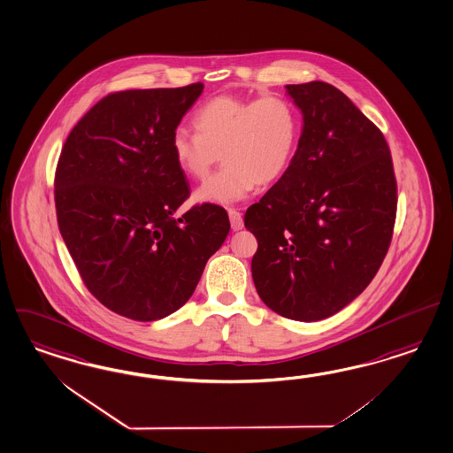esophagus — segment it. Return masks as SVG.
Segmentation results:
<instances>
[{
    "label": "esophagus",
    "instance_id": "esophagus-1",
    "mask_svg": "<svg viewBox=\"0 0 453 453\" xmlns=\"http://www.w3.org/2000/svg\"><path fill=\"white\" fill-rule=\"evenodd\" d=\"M228 217H230V225H232L233 232H238L243 228V219H242V213L236 211L234 208L228 210Z\"/></svg>",
    "mask_w": 453,
    "mask_h": 453
}]
</instances>
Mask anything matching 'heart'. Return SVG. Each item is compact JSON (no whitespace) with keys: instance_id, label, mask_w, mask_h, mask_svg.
<instances>
[{"instance_id":"b5f03b06","label":"heart","mask_w":453,"mask_h":453,"mask_svg":"<svg viewBox=\"0 0 453 453\" xmlns=\"http://www.w3.org/2000/svg\"><path fill=\"white\" fill-rule=\"evenodd\" d=\"M195 132L177 129L172 156L188 177H207L211 165L223 160L196 192L200 203L230 205L243 200L258 185L276 180L288 167L299 134L293 104L283 97L248 101L233 96L213 97L194 114Z\"/></svg>"}]
</instances>
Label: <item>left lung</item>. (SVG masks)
Wrapping results in <instances>:
<instances>
[{
	"mask_svg": "<svg viewBox=\"0 0 453 453\" xmlns=\"http://www.w3.org/2000/svg\"><path fill=\"white\" fill-rule=\"evenodd\" d=\"M303 114L283 177L246 210L261 301L288 319L319 321L348 306L386 258L397 183L382 132L334 86L288 84Z\"/></svg>",
	"mask_w": 453,
	"mask_h": 453,
	"instance_id": "obj_1",
	"label": "left lung"
}]
</instances>
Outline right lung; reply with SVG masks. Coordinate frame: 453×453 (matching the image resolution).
Wrapping results in <instances>:
<instances>
[{"label": "right lung", "mask_w": 453, "mask_h": 453, "mask_svg": "<svg viewBox=\"0 0 453 453\" xmlns=\"http://www.w3.org/2000/svg\"><path fill=\"white\" fill-rule=\"evenodd\" d=\"M202 91L196 82L109 94L71 130L58 162V225L79 274L134 321L180 310L230 232L213 203L175 217L190 190L170 142Z\"/></svg>", "instance_id": "add662e5"}]
</instances>
